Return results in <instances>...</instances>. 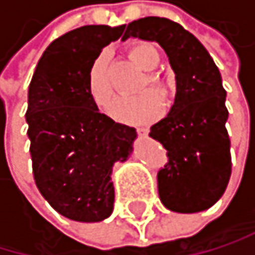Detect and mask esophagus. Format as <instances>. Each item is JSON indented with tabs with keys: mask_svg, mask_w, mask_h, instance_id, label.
Segmentation results:
<instances>
[{
	"mask_svg": "<svg viewBox=\"0 0 255 255\" xmlns=\"http://www.w3.org/2000/svg\"><path fill=\"white\" fill-rule=\"evenodd\" d=\"M136 131H137V134H140V136H146V134H148V128H146V127H137V128H136Z\"/></svg>",
	"mask_w": 255,
	"mask_h": 255,
	"instance_id": "esophagus-1",
	"label": "esophagus"
}]
</instances>
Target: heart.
<instances>
[{
    "label": "heart",
    "instance_id": "obj_1",
    "mask_svg": "<svg viewBox=\"0 0 255 255\" xmlns=\"http://www.w3.org/2000/svg\"><path fill=\"white\" fill-rule=\"evenodd\" d=\"M130 58L143 68L145 76L140 79L137 85V92H142L136 96H125L119 98L110 109V115L119 121L127 124H142L151 122L162 116L163 113V101L157 95L166 98L171 93V81L157 72L156 68L160 64V55L157 48L150 42H137L130 47L128 50ZM150 86L158 92H151ZM87 90L92 101L99 109H107L113 101L115 96V85L110 73V61L109 53L101 52L92 61L89 72H87Z\"/></svg>",
    "mask_w": 255,
    "mask_h": 255
}]
</instances>
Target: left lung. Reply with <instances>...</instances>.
I'll return each mask as SVG.
<instances>
[{
  "label": "left lung",
  "instance_id": "1",
  "mask_svg": "<svg viewBox=\"0 0 255 255\" xmlns=\"http://www.w3.org/2000/svg\"><path fill=\"white\" fill-rule=\"evenodd\" d=\"M130 36L156 41L176 73L174 105L150 131L168 156L157 173L160 202L176 213L208 210L222 197L231 176L227 92L219 68L200 41L171 19L133 21L122 39Z\"/></svg>",
  "mask_w": 255,
  "mask_h": 255
}]
</instances>
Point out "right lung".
<instances>
[{"instance_id": "obj_1", "label": "right lung", "mask_w": 255, "mask_h": 255, "mask_svg": "<svg viewBox=\"0 0 255 255\" xmlns=\"http://www.w3.org/2000/svg\"><path fill=\"white\" fill-rule=\"evenodd\" d=\"M125 25H84L56 38L28 85L30 156L35 183L61 216L101 222L113 211L115 162L127 160L136 130L99 113L87 90V72Z\"/></svg>"}]
</instances>
